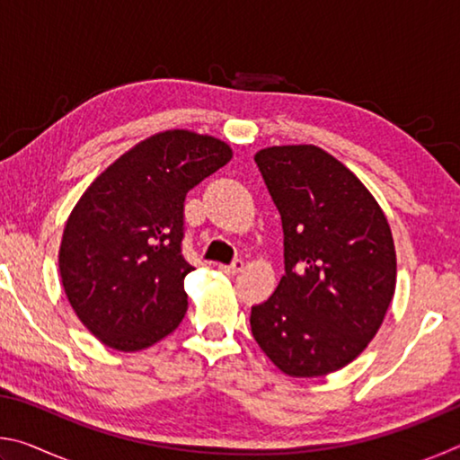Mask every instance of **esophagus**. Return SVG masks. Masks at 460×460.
<instances>
[{"label":"esophagus","instance_id":"esophagus-1","mask_svg":"<svg viewBox=\"0 0 460 460\" xmlns=\"http://www.w3.org/2000/svg\"><path fill=\"white\" fill-rule=\"evenodd\" d=\"M219 270L229 276H235L241 270H243V260H233L231 263H227V266H219Z\"/></svg>","mask_w":460,"mask_h":460}]
</instances>
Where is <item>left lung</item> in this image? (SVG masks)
<instances>
[{
  "label": "left lung",
  "instance_id": "left-lung-1",
  "mask_svg": "<svg viewBox=\"0 0 460 460\" xmlns=\"http://www.w3.org/2000/svg\"><path fill=\"white\" fill-rule=\"evenodd\" d=\"M282 219L284 276L252 306V334L292 377L332 373L376 337L395 290L392 231L351 170L316 146L255 154Z\"/></svg>",
  "mask_w": 460,
  "mask_h": 460
}]
</instances>
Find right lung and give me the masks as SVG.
Masks as SVG:
<instances>
[{"instance_id":"obj_1","label":"right lung","mask_w":460,"mask_h":460,"mask_svg":"<svg viewBox=\"0 0 460 460\" xmlns=\"http://www.w3.org/2000/svg\"><path fill=\"white\" fill-rule=\"evenodd\" d=\"M231 160L211 136L174 129L113 162L68 217L58 268L83 324L118 351H139L186 314L184 199Z\"/></svg>"}]
</instances>
